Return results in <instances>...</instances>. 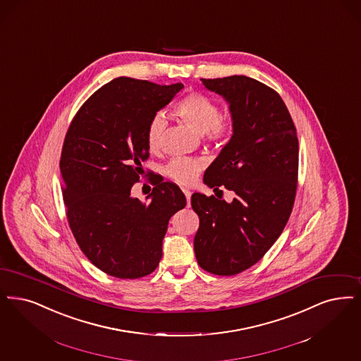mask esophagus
<instances>
[{"label":"esophagus","mask_w":361,"mask_h":361,"mask_svg":"<svg viewBox=\"0 0 361 361\" xmlns=\"http://www.w3.org/2000/svg\"><path fill=\"white\" fill-rule=\"evenodd\" d=\"M183 192H184V195H185V197H187V207L190 205V190L189 189H183Z\"/></svg>","instance_id":"1"}]
</instances>
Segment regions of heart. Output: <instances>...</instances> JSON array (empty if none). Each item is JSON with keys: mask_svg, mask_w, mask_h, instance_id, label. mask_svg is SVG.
<instances>
[{"mask_svg": "<svg viewBox=\"0 0 361 361\" xmlns=\"http://www.w3.org/2000/svg\"><path fill=\"white\" fill-rule=\"evenodd\" d=\"M176 114L189 128L204 134L209 142L223 145L231 138V122L221 119L219 106L202 94L192 92L183 98L176 106ZM165 129L166 119L164 116L159 114L150 121L146 131V142L152 152H157L161 147ZM202 166L204 164L200 159H174L166 166V174L176 183L189 185L196 181Z\"/></svg>", "mask_w": 361, "mask_h": 361, "instance_id": "b5f03b06", "label": "heart"}]
</instances>
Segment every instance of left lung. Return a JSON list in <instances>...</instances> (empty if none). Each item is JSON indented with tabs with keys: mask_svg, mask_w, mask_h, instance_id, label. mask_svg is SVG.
<instances>
[{
	"mask_svg": "<svg viewBox=\"0 0 361 361\" xmlns=\"http://www.w3.org/2000/svg\"><path fill=\"white\" fill-rule=\"evenodd\" d=\"M202 82L230 104L233 128L204 184L235 197L192 195L200 219L195 254L211 274H239L262 259L288 223L298 178L297 130L279 94L258 80L233 75Z\"/></svg>",
	"mask_w": 361,
	"mask_h": 361,
	"instance_id": "left-lung-1",
	"label": "left lung"
}]
</instances>
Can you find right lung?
<instances>
[{
    "mask_svg": "<svg viewBox=\"0 0 361 361\" xmlns=\"http://www.w3.org/2000/svg\"><path fill=\"white\" fill-rule=\"evenodd\" d=\"M183 87L116 78L83 103L66 134L60 173L68 224L83 254L106 274L135 279L153 273L169 219L187 205L181 189L159 177L152 180L147 204L130 193L149 159L147 126Z\"/></svg>",
    "mask_w": 361,
    "mask_h": 361,
    "instance_id": "obj_1",
    "label": "right lung"
}]
</instances>
